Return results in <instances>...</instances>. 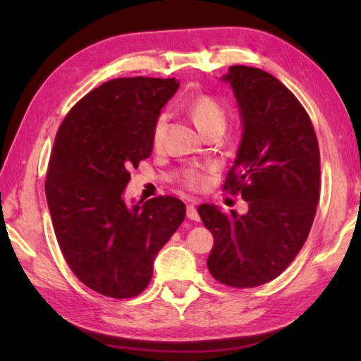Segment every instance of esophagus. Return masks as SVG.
I'll return each instance as SVG.
<instances>
[{
    "mask_svg": "<svg viewBox=\"0 0 361 361\" xmlns=\"http://www.w3.org/2000/svg\"><path fill=\"white\" fill-rule=\"evenodd\" d=\"M186 216L191 219V221H199V219H200L199 213H197V210H195L194 205H188L186 207Z\"/></svg>",
    "mask_w": 361,
    "mask_h": 361,
    "instance_id": "1",
    "label": "esophagus"
}]
</instances>
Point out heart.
<instances>
[{"mask_svg": "<svg viewBox=\"0 0 361 361\" xmlns=\"http://www.w3.org/2000/svg\"><path fill=\"white\" fill-rule=\"evenodd\" d=\"M185 109L189 116L194 119L195 126L205 133H210L213 130H223L226 126V119H228V113H226L224 106L219 103L215 97L199 94L194 95L185 103ZM167 114H159L154 124L151 129V143L154 148H161L164 143V137H166L167 129ZM212 172V167H189L186 169L185 176H183V185L191 191H200L209 183V173Z\"/></svg>", "mask_w": 361, "mask_h": 361, "instance_id": "obj_1", "label": "heart"}]
</instances>
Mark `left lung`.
Instances as JSON below:
<instances>
[{"label": "left lung", "instance_id": "obj_1", "mask_svg": "<svg viewBox=\"0 0 361 361\" xmlns=\"http://www.w3.org/2000/svg\"><path fill=\"white\" fill-rule=\"evenodd\" d=\"M239 103L243 137L224 191L240 194L247 215L202 204L213 234L207 266L219 283L253 288L279 277L301 252L320 197V149L295 94L253 66L232 65L223 78Z\"/></svg>", "mask_w": 361, "mask_h": 361}]
</instances>
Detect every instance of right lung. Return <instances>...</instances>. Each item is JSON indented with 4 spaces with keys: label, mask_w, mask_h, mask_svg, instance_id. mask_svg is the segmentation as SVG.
Wrapping results in <instances>:
<instances>
[{
    "label": "right lung",
    "mask_w": 361,
    "mask_h": 361,
    "mask_svg": "<svg viewBox=\"0 0 361 361\" xmlns=\"http://www.w3.org/2000/svg\"><path fill=\"white\" fill-rule=\"evenodd\" d=\"M178 82L116 78L84 95L60 124L46 197L59 247L73 274L103 296L135 298L152 262L186 215L172 195L126 205L129 170L152 151L151 129Z\"/></svg>",
    "instance_id": "right-lung-1"
}]
</instances>
